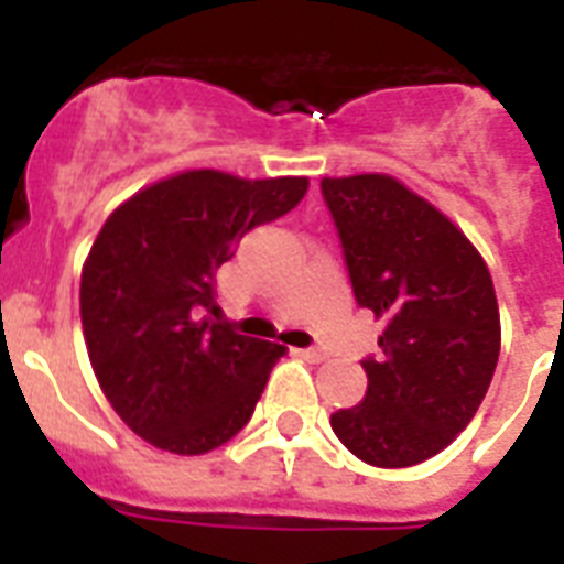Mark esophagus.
<instances>
[{
	"label": "esophagus",
	"instance_id": "obj_1",
	"mask_svg": "<svg viewBox=\"0 0 564 564\" xmlns=\"http://www.w3.org/2000/svg\"><path fill=\"white\" fill-rule=\"evenodd\" d=\"M299 357H304L307 362H325L327 354L322 351V348H304V351H295Z\"/></svg>",
	"mask_w": 564,
	"mask_h": 564
}]
</instances>
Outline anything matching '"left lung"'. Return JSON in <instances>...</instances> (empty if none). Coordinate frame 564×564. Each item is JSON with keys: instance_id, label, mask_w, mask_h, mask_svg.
Masks as SVG:
<instances>
[{"instance_id": "8db88e82", "label": "left lung", "mask_w": 564, "mask_h": 564, "mask_svg": "<svg viewBox=\"0 0 564 564\" xmlns=\"http://www.w3.org/2000/svg\"><path fill=\"white\" fill-rule=\"evenodd\" d=\"M354 299L386 327L369 389L330 415L354 456L419 465L454 442L489 392L500 354L491 274L463 230L389 175L322 178Z\"/></svg>"}]
</instances>
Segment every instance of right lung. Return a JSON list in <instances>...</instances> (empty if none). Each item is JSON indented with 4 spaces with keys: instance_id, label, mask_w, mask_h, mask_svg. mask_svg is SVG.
<instances>
[{
    "instance_id": "obj_1",
    "label": "right lung",
    "mask_w": 564,
    "mask_h": 564,
    "mask_svg": "<svg viewBox=\"0 0 564 564\" xmlns=\"http://www.w3.org/2000/svg\"><path fill=\"white\" fill-rule=\"evenodd\" d=\"M304 193L307 178L193 170L140 189L101 225L82 272L84 343L110 406L149 445L198 456L248 424L286 348L210 318L213 274Z\"/></svg>"
}]
</instances>
